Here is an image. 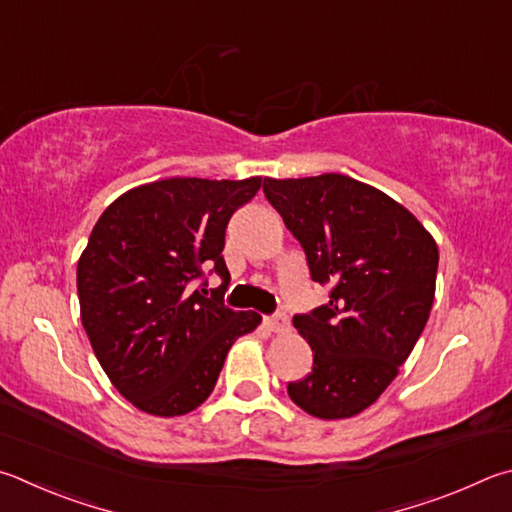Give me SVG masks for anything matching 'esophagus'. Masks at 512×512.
Listing matches in <instances>:
<instances>
[{"label": "esophagus", "mask_w": 512, "mask_h": 512, "mask_svg": "<svg viewBox=\"0 0 512 512\" xmlns=\"http://www.w3.org/2000/svg\"><path fill=\"white\" fill-rule=\"evenodd\" d=\"M264 322H266V327L271 329V331H275V333L288 329V318H286L284 311H277L275 315H268Z\"/></svg>", "instance_id": "obj_1"}]
</instances>
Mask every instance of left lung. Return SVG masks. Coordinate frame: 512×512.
I'll return each instance as SVG.
<instances>
[{
    "label": "left lung",
    "mask_w": 512,
    "mask_h": 512,
    "mask_svg": "<svg viewBox=\"0 0 512 512\" xmlns=\"http://www.w3.org/2000/svg\"><path fill=\"white\" fill-rule=\"evenodd\" d=\"M264 194L304 248L311 280L331 286L327 304L293 315L313 369L288 396L327 421L356 416L421 338L439 248L410 210L345 174L264 179Z\"/></svg>",
    "instance_id": "left-lung-1"
}]
</instances>
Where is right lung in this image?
<instances>
[{"label":"right lung","instance_id":"add662e5","mask_svg":"<svg viewBox=\"0 0 512 512\" xmlns=\"http://www.w3.org/2000/svg\"><path fill=\"white\" fill-rule=\"evenodd\" d=\"M262 188L244 181L163 179L102 212L78 262L80 318L111 385L141 412L181 416L206 401L228 349L262 315L224 304L232 212ZM222 286L207 297L205 271Z\"/></svg>","mask_w":512,"mask_h":512}]
</instances>
